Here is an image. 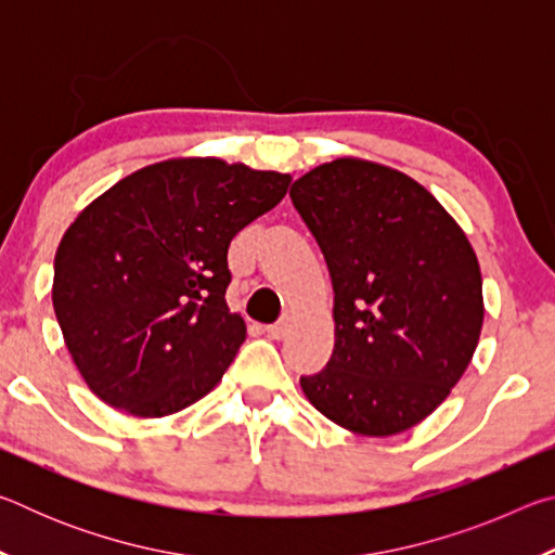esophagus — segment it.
<instances>
[{"instance_id": "34e87169", "label": "esophagus", "mask_w": 555, "mask_h": 555, "mask_svg": "<svg viewBox=\"0 0 555 555\" xmlns=\"http://www.w3.org/2000/svg\"><path fill=\"white\" fill-rule=\"evenodd\" d=\"M291 323H294V318L291 315H284L281 318L279 323H274V325H269L267 327V335L271 337V340H284V337L288 335V331H291Z\"/></svg>"}]
</instances>
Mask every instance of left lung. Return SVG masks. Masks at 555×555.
Returning <instances> with one entry per match:
<instances>
[{"label": "left lung", "instance_id": "1", "mask_svg": "<svg viewBox=\"0 0 555 555\" xmlns=\"http://www.w3.org/2000/svg\"><path fill=\"white\" fill-rule=\"evenodd\" d=\"M291 201L335 291L333 357L300 377L306 399L357 436L421 424L480 343L482 274L467 234L411 176L354 156L311 168Z\"/></svg>", "mask_w": 555, "mask_h": 555}]
</instances>
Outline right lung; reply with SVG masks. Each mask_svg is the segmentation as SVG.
<instances>
[{"label": "right lung", "instance_id": "1", "mask_svg": "<svg viewBox=\"0 0 555 555\" xmlns=\"http://www.w3.org/2000/svg\"><path fill=\"white\" fill-rule=\"evenodd\" d=\"M288 183L215 156L168 158L75 218L55 251L53 311L98 399L162 418L215 389L247 337L224 300L228 247Z\"/></svg>", "mask_w": 555, "mask_h": 555}]
</instances>
